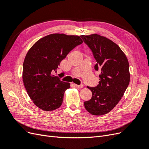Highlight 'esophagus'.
Listing matches in <instances>:
<instances>
[{
	"label": "esophagus",
	"instance_id": "esophagus-1",
	"mask_svg": "<svg viewBox=\"0 0 149 149\" xmlns=\"http://www.w3.org/2000/svg\"><path fill=\"white\" fill-rule=\"evenodd\" d=\"M74 86H75L76 88H83V84H80V85H78V84H73Z\"/></svg>",
	"mask_w": 149,
	"mask_h": 149
}]
</instances>
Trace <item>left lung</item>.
Segmentation results:
<instances>
[{
	"label": "left lung",
	"mask_w": 149,
	"mask_h": 149,
	"mask_svg": "<svg viewBox=\"0 0 149 149\" xmlns=\"http://www.w3.org/2000/svg\"><path fill=\"white\" fill-rule=\"evenodd\" d=\"M81 37L96 60L94 69L101 71L99 84L95 88L87 87L92 92V97L84 102V107L94 116L107 114L118 104L129 86L128 60L120 47L110 39L96 33Z\"/></svg>",
	"instance_id": "1"
}]
</instances>
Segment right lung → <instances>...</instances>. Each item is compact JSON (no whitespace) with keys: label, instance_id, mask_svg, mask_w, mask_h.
Wrapping results in <instances>:
<instances>
[{"label":"right lung","instance_id":"add662e5","mask_svg":"<svg viewBox=\"0 0 149 149\" xmlns=\"http://www.w3.org/2000/svg\"><path fill=\"white\" fill-rule=\"evenodd\" d=\"M83 42L81 36L53 33L38 40L28 51L22 79L28 95L40 109L51 111L61 106L70 83L62 81L54 73L70 52Z\"/></svg>","mask_w":149,"mask_h":149}]
</instances>
